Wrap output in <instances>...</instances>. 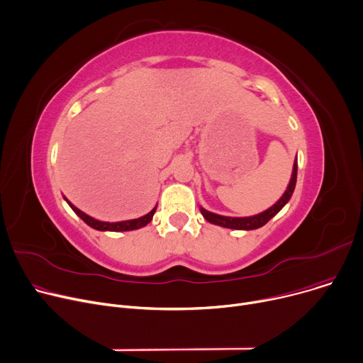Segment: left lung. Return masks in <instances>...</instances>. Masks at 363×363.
<instances>
[{"mask_svg":"<svg viewBox=\"0 0 363 363\" xmlns=\"http://www.w3.org/2000/svg\"><path fill=\"white\" fill-rule=\"evenodd\" d=\"M296 179H297V161L293 165V174H291V180L289 183L287 190L284 191V195L280 198V201L277 202L275 205H272L269 209L261 212L258 216L253 217H245V218H233V217H223V216H217L212 214V212L201 208L202 216L206 221L217 224L225 228H234V230H255L259 228L262 225H265L275 214H279V211L289 202V199L291 198L293 191H294V186H296Z\"/></svg>","mask_w":363,"mask_h":363,"instance_id":"1","label":"left lung"}]
</instances>
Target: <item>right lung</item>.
Masks as SVG:
<instances>
[{
	"mask_svg": "<svg viewBox=\"0 0 363 363\" xmlns=\"http://www.w3.org/2000/svg\"><path fill=\"white\" fill-rule=\"evenodd\" d=\"M69 202V201H67ZM69 205L72 206V209L76 212V214L86 223L88 225H91L92 228L95 230H101V231H129V230H136V228H140V227H145L147 223H151L154 214H155V209L154 208L149 214L140 217V218H136V220H127V221H120V223H104V221H98L89 216L84 214V212H82L80 209H77L74 205H72L69 202Z\"/></svg>",
	"mask_w": 363,
	"mask_h": 363,
	"instance_id": "add662e5",
	"label": "right lung"
}]
</instances>
